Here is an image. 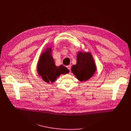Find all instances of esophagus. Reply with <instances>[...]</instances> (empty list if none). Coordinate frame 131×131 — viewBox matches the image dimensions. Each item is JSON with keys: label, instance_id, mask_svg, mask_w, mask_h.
I'll return each instance as SVG.
<instances>
[{"label": "esophagus", "instance_id": "esophagus-1", "mask_svg": "<svg viewBox=\"0 0 131 131\" xmlns=\"http://www.w3.org/2000/svg\"><path fill=\"white\" fill-rule=\"evenodd\" d=\"M67 68H68V69L70 71V69H71V66L70 65H68V66H67Z\"/></svg>", "mask_w": 131, "mask_h": 131}]
</instances>
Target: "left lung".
Segmentation results:
<instances>
[{"mask_svg":"<svg viewBox=\"0 0 131 131\" xmlns=\"http://www.w3.org/2000/svg\"><path fill=\"white\" fill-rule=\"evenodd\" d=\"M96 66L90 52L79 51L77 55V63L73 65L71 71L80 81L90 79L96 71Z\"/></svg>","mask_w":131,"mask_h":131,"instance_id":"left-lung-1","label":"left lung"}]
</instances>
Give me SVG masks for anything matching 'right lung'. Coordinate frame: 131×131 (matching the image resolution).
Returning a JSON list of instances; mask_svg holds the SVG:
<instances>
[{"instance_id": "obj_1", "label": "right lung", "mask_w": 131, "mask_h": 131, "mask_svg": "<svg viewBox=\"0 0 131 131\" xmlns=\"http://www.w3.org/2000/svg\"><path fill=\"white\" fill-rule=\"evenodd\" d=\"M37 72L46 82L53 83L61 74L68 73L69 70L61 65L57 66L52 56V48H47L41 54L37 66Z\"/></svg>"}]
</instances>
